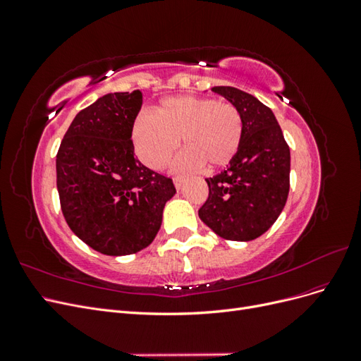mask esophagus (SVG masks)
I'll return each instance as SVG.
<instances>
[{"label": "esophagus", "mask_w": 361, "mask_h": 361, "mask_svg": "<svg viewBox=\"0 0 361 361\" xmlns=\"http://www.w3.org/2000/svg\"><path fill=\"white\" fill-rule=\"evenodd\" d=\"M174 187H176V190H180L183 187V179L182 178H174Z\"/></svg>", "instance_id": "1"}]
</instances>
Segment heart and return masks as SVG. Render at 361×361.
Instances as JSON below:
<instances>
[{
	"label": "heart",
	"instance_id": "b5f03b06",
	"mask_svg": "<svg viewBox=\"0 0 361 361\" xmlns=\"http://www.w3.org/2000/svg\"><path fill=\"white\" fill-rule=\"evenodd\" d=\"M137 154L152 169L166 166L180 145L187 150L174 162L178 170L228 166L243 143V116L233 104L214 97L178 96L162 101L158 114L140 113L134 123Z\"/></svg>",
	"mask_w": 361,
	"mask_h": 361
}]
</instances>
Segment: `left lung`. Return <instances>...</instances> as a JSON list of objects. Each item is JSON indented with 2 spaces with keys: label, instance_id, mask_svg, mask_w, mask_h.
Here are the masks:
<instances>
[{
  "label": "left lung",
  "instance_id": "8db88e82",
  "mask_svg": "<svg viewBox=\"0 0 361 361\" xmlns=\"http://www.w3.org/2000/svg\"><path fill=\"white\" fill-rule=\"evenodd\" d=\"M212 92L243 116V143L227 169L207 178L200 220L228 241H253L276 223L289 194L290 152L277 118L253 94L218 85Z\"/></svg>",
  "mask_w": 361,
  "mask_h": 361
}]
</instances>
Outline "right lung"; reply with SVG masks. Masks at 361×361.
I'll return each mask as SVG.
<instances>
[{
	"instance_id": "obj_1",
	"label": "right lung",
	"mask_w": 361,
	"mask_h": 361,
	"mask_svg": "<svg viewBox=\"0 0 361 361\" xmlns=\"http://www.w3.org/2000/svg\"><path fill=\"white\" fill-rule=\"evenodd\" d=\"M140 90L108 93L75 116L57 154V190L71 231L106 256H126L154 241L173 180L134 155Z\"/></svg>"
}]
</instances>
